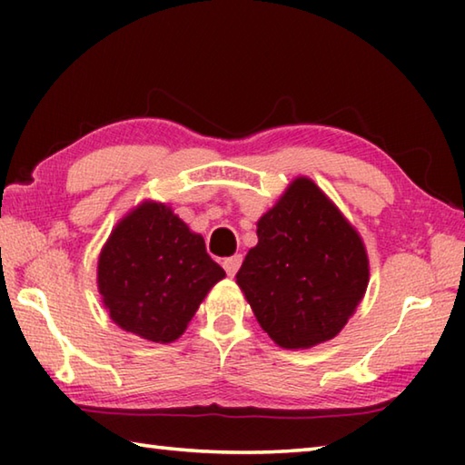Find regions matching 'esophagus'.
Wrapping results in <instances>:
<instances>
[{"label":"esophagus","instance_id":"34e87169","mask_svg":"<svg viewBox=\"0 0 465 465\" xmlns=\"http://www.w3.org/2000/svg\"><path fill=\"white\" fill-rule=\"evenodd\" d=\"M240 266H242V254L230 256V258H225V261H223V269H225L227 274H230V277H233V274L240 271Z\"/></svg>","mask_w":465,"mask_h":465}]
</instances>
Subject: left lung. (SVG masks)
Masks as SVG:
<instances>
[{
    "instance_id": "1",
    "label": "left lung",
    "mask_w": 465,
    "mask_h": 465,
    "mask_svg": "<svg viewBox=\"0 0 465 465\" xmlns=\"http://www.w3.org/2000/svg\"><path fill=\"white\" fill-rule=\"evenodd\" d=\"M256 233L235 279L258 324L282 349L334 338L367 289L359 233L308 178L287 188Z\"/></svg>"
}]
</instances>
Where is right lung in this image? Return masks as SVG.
<instances>
[{
	"label": "right lung",
	"mask_w": 465,
	"mask_h": 465,
	"mask_svg": "<svg viewBox=\"0 0 465 465\" xmlns=\"http://www.w3.org/2000/svg\"><path fill=\"white\" fill-rule=\"evenodd\" d=\"M223 277L201 235L155 203H143L116 225L98 261L110 318L152 342L176 341Z\"/></svg>",
	"instance_id": "1"
}]
</instances>
